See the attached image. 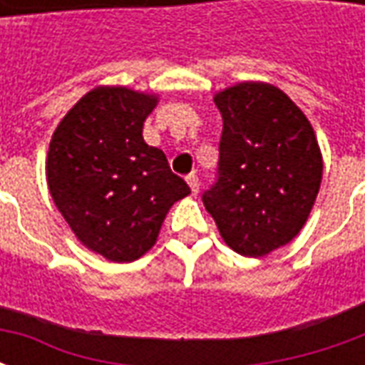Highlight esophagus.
I'll list each match as a JSON object with an SVG mask.
<instances>
[{"label": "esophagus", "mask_w": 365, "mask_h": 365, "mask_svg": "<svg viewBox=\"0 0 365 365\" xmlns=\"http://www.w3.org/2000/svg\"><path fill=\"white\" fill-rule=\"evenodd\" d=\"M185 180H187V183H190L191 193L195 195V193H197V191H199V178L195 174H190V175H187V178H185Z\"/></svg>", "instance_id": "1"}]
</instances>
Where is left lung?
<instances>
[{"instance_id": "left-lung-1", "label": "left lung", "mask_w": 365, "mask_h": 365, "mask_svg": "<svg viewBox=\"0 0 365 365\" xmlns=\"http://www.w3.org/2000/svg\"><path fill=\"white\" fill-rule=\"evenodd\" d=\"M215 105L222 115L219 170L203 205L227 246L260 258L307 222L321 187V148L305 113L272 83H237Z\"/></svg>"}]
</instances>
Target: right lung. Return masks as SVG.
<instances>
[{
    "mask_svg": "<svg viewBox=\"0 0 365 365\" xmlns=\"http://www.w3.org/2000/svg\"><path fill=\"white\" fill-rule=\"evenodd\" d=\"M158 96L99 86L66 113L52 135L46 182L68 227L111 262L150 250L170 207L191 190L148 146L143 125Z\"/></svg>",
    "mask_w": 365,
    "mask_h": 365,
    "instance_id": "right-lung-1",
    "label": "right lung"
}]
</instances>
